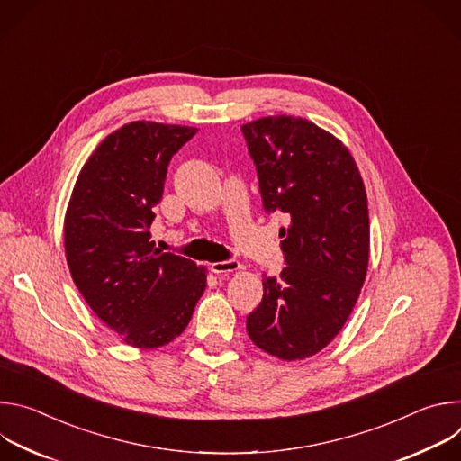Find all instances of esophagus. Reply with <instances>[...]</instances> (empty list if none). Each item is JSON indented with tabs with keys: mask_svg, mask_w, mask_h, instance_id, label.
I'll return each instance as SVG.
<instances>
[{
	"mask_svg": "<svg viewBox=\"0 0 461 461\" xmlns=\"http://www.w3.org/2000/svg\"><path fill=\"white\" fill-rule=\"evenodd\" d=\"M210 268H212L213 274H217L221 277H226V276L237 272L240 268V265H239L237 260H224V262H213Z\"/></svg>",
	"mask_w": 461,
	"mask_h": 461,
	"instance_id": "obj_1",
	"label": "esophagus"
}]
</instances>
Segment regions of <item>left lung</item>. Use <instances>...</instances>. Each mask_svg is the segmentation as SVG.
I'll list each match as a JSON object with an SVG mask.
<instances>
[{"label": "left lung", "mask_w": 461, "mask_h": 461, "mask_svg": "<svg viewBox=\"0 0 461 461\" xmlns=\"http://www.w3.org/2000/svg\"><path fill=\"white\" fill-rule=\"evenodd\" d=\"M267 212L290 217L279 231L286 268L262 277V301L246 317L255 347L283 361L321 352L348 321L368 270L366 191L348 148L301 116L244 123Z\"/></svg>", "instance_id": "left-lung-1"}]
</instances>
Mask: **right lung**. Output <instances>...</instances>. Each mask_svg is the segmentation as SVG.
Instances as JSON below:
<instances>
[{
  "mask_svg": "<svg viewBox=\"0 0 461 461\" xmlns=\"http://www.w3.org/2000/svg\"><path fill=\"white\" fill-rule=\"evenodd\" d=\"M196 131L151 120L113 131L80 169L65 212L71 277L129 347L151 350L176 339L206 290L204 267L149 240L169 160Z\"/></svg>",
  "mask_w": 461,
  "mask_h": 461,
  "instance_id": "add662e5",
  "label": "right lung"
}]
</instances>
